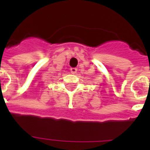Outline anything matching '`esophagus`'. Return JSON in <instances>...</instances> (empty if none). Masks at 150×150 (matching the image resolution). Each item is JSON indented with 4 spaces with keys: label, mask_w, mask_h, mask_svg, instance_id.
Listing matches in <instances>:
<instances>
[{
    "label": "esophagus",
    "mask_w": 150,
    "mask_h": 150,
    "mask_svg": "<svg viewBox=\"0 0 150 150\" xmlns=\"http://www.w3.org/2000/svg\"><path fill=\"white\" fill-rule=\"evenodd\" d=\"M78 69L76 68H71V72L72 74H76L77 73Z\"/></svg>",
    "instance_id": "1"
}]
</instances>
